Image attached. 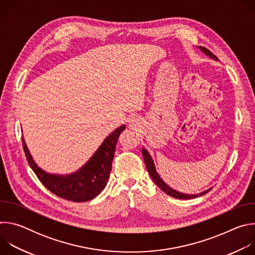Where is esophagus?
Segmentation results:
<instances>
[{
  "instance_id": "esophagus-1",
  "label": "esophagus",
  "mask_w": 255,
  "mask_h": 255,
  "mask_svg": "<svg viewBox=\"0 0 255 255\" xmlns=\"http://www.w3.org/2000/svg\"><path fill=\"white\" fill-rule=\"evenodd\" d=\"M137 124H138V123H137L135 120H131V121L129 122V127L132 128V129H134V128H136Z\"/></svg>"
}]
</instances>
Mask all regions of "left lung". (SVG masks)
<instances>
[{"mask_svg":"<svg viewBox=\"0 0 255 255\" xmlns=\"http://www.w3.org/2000/svg\"><path fill=\"white\" fill-rule=\"evenodd\" d=\"M199 49H201L206 55H208L210 58L212 59H215V60H218L217 56H215L209 49H207L206 47H203V46H198ZM142 156H143V159H144V162H145V165H146V168L148 170V173L149 175L151 176L152 180L154 181V184L162 191L164 192L165 194H167L168 196L170 197H173V198H176V199H183V200H188V199H195L197 197H201L205 194H207L211 189L207 190V191H204L200 194H196V195H189V194H184V193H180L178 191H175L173 190L172 188H170L167 184H165L163 179L160 177V175L158 174V172L156 171V168H155V164H154V161L152 159V157L150 156L149 152L147 151V149H145L144 147H142Z\"/></svg>","mask_w":255,"mask_h":255,"instance_id":"8db88e82","label":"left lung"}]
</instances>
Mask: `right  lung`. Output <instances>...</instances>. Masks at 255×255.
<instances>
[{
    "instance_id": "obj_1",
    "label": "right lung",
    "mask_w": 255,
    "mask_h": 255,
    "mask_svg": "<svg viewBox=\"0 0 255 255\" xmlns=\"http://www.w3.org/2000/svg\"><path fill=\"white\" fill-rule=\"evenodd\" d=\"M125 128L126 126L122 125L106 137L87 163L69 174L48 173L40 168L32 158L24 138L23 148L30 167L45 188L64 200L87 202L96 198L105 189L112 169L119 135Z\"/></svg>"
}]
</instances>
